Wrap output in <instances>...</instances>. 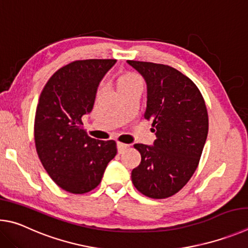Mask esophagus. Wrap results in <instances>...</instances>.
<instances>
[{
  "label": "esophagus",
  "instance_id": "1",
  "mask_svg": "<svg viewBox=\"0 0 248 248\" xmlns=\"http://www.w3.org/2000/svg\"><path fill=\"white\" fill-rule=\"evenodd\" d=\"M128 147L127 144H124V142H117V150H119V153H122L124 149H126Z\"/></svg>",
  "mask_w": 248,
  "mask_h": 248
}]
</instances>
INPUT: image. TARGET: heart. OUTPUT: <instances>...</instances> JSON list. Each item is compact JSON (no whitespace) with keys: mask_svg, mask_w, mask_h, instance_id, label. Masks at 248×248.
<instances>
[{"mask_svg":"<svg viewBox=\"0 0 248 248\" xmlns=\"http://www.w3.org/2000/svg\"><path fill=\"white\" fill-rule=\"evenodd\" d=\"M140 76H137L136 74L128 73V74H125L124 76H122L120 78L119 84H120V86H122V85L128 84V82H132V81H135V80H140Z\"/></svg>","mask_w":248,"mask_h":248,"instance_id":"obj_1","label":"heart"}]
</instances>
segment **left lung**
Masks as SVG:
<instances>
[{"label": "left lung", "instance_id": "obj_1", "mask_svg": "<svg viewBox=\"0 0 248 248\" xmlns=\"http://www.w3.org/2000/svg\"><path fill=\"white\" fill-rule=\"evenodd\" d=\"M147 82L145 119L155 127V146L136 144L141 162L132 171L137 190L147 197H171L196 171L207 140V107L198 87L169 65L131 61Z\"/></svg>", "mask_w": 248, "mask_h": 248}]
</instances>
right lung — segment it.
Masks as SVG:
<instances>
[{
    "mask_svg": "<svg viewBox=\"0 0 248 248\" xmlns=\"http://www.w3.org/2000/svg\"><path fill=\"white\" fill-rule=\"evenodd\" d=\"M115 62L74 61L50 77L39 97L33 127L38 157L55 184L68 193L97 187L116 155V142L91 138L81 121L93 110L99 82Z\"/></svg>",
    "mask_w": 248,
    "mask_h": 248,
    "instance_id": "right-lung-1",
    "label": "right lung"
}]
</instances>
